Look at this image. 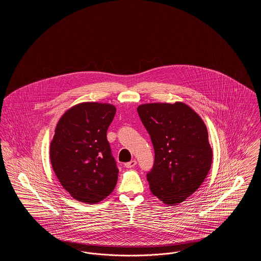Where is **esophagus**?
Instances as JSON below:
<instances>
[{
    "mask_svg": "<svg viewBox=\"0 0 261 261\" xmlns=\"http://www.w3.org/2000/svg\"><path fill=\"white\" fill-rule=\"evenodd\" d=\"M136 164V161H135V160H133V161H131V162H126L124 165L126 168H132V167H134Z\"/></svg>",
    "mask_w": 261,
    "mask_h": 261,
    "instance_id": "obj_1",
    "label": "esophagus"
}]
</instances>
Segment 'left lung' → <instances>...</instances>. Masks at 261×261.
Returning a JSON list of instances; mask_svg holds the SVG:
<instances>
[{
  "label": "left lung",
  "instance_id": "8db88e82",
  "mask_svg": "<svg viewBox=\"0 0 261 261\" xmlns=\"http://www.w3.org/2000/svg\"><path fill=\"white\" fill-rule=\"evenodd\" d=\"M154 149L147 177L153 196L176 205L193 195L210 172L213 152L199 114L182 101L151 102L137 108Z\"/></svg>",
  "mask_w": 261,
  "mask_h": 261
}]
</instances>
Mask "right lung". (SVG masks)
<instances>
[{"mask_svg": "<svg viewBox=\"0 0 261 261\" xmlns=\"http://www.w3.org/2000/svg\"><path fill=\"white\" fill-rule=\"evenodd\" d=\"M116 108L108 102L84 101L64 112L50 142L54 172L73 199L96 204L114 190L118 169L107 131Z\"/></svg>", "mask_w": 261, "mask_h": 261, "instance_id": "obj_1", "label": "right lung"}]
</instances>
